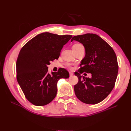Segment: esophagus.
Masks as SVG:
<instances>
[{"mask_svg": "<svg viewBox=\"0 0 131 131\" xmlns=\"http://www.w3.org/2000/svg\"><path fill=\"white\" fill-rule=\"evenodd\" d=\"M73 75H74V74H73V73H72V72H69V75H70V77H72Z\"/></svg>", "mask_w": 131, "mask_h": 131, "instance_id": "1", "label": "esophagus"}]
</instances>
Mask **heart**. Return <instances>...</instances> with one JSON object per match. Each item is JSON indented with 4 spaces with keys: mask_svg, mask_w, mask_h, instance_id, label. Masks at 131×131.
Masks as SVG:
<instances>
[{
    "mask_svg": "<svg viewBox=\"0 0 131 131\" xmlns=\"http://www.w3.org/2000/svg\"><path fill=\"white\" fill-rule=\"evenodd\" d=\"M81 46H83L81 44H80V43H75V44H74L73 46V49H78V47H80ZM67 66H68L70 69H73V67H72V64H70V63H68V64H67Z\"/></svg>",
    "mask_w": 131,
    "mask_h": 131,
    "instance_id": "1",
    "label": "heart"
}]
</instances>
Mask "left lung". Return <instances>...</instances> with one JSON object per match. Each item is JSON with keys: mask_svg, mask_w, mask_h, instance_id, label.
Here are the masks:
<instances>
[{"mask_svg": "<svg viewBox=\"0 0 131 131\" xmlns=\"http://www.w3.org/2000/svg\"><path fill=\"white\" fill-rule=\"evenodd\" d=\"M76 40L82 43L85 56L81 61V68L75 75L79 81L74 85L75 93L82 102L96 104L112 92L115 84L118 66L114 50L98 35L88 33L76 35L71 41ZM91 73V78L81 77L80 73Z\"/></svg>", "mask_w": 131, "mask_h": 131, "instance_id": "1", "label": "left lung"}]
</instances>
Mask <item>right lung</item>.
Segmentation results:
<instances>
[{
    "instance_id": "1",
    "label": "right lung",
    "mask_w": 131,
    "mask_h": 131,
    "mask_svg": "<svg viewBox=\"0 0 131 131\" xmlns=\"http://www.w3.org/2000/svg\"><path fill=\"white\" fill-rule=\"evenodd\" d=\"M72 37L42 33L27 42L19 51L16 62L17 80L31 103L37 106L50 103L57 94L58 80L69 77L64 68L50 74L47 66L50 61L58 59L63 46Z\"/></svg>"
}]
</instances>
